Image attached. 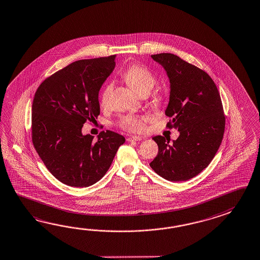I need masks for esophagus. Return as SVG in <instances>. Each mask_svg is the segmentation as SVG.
Instances as JSON below:
<instances>
[{
    "label": "esophagus",
    "mask_w": 260,
    "mask_h": 260,
    "mask_svg": "<svg viewBox=\"0 0 260 260\" xmlns=\"http://www.w3.org/2000/svg\"><path fill=\"white\" fill-rule=\"evenodd\" d=\"M141 140H142V137H139V136H131L127 139V142H138Z\"/></svg>",
    "instance_id": "obj_1"
}]
</instances>
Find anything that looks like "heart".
I'll use <instances>...</instances> for the list:
<instances>
[{"label":"heart","instance_id":"heart-1","mask_svg":"<svg viewBox=\"0 0 260 260\" xmlns=\"http://www.w3.org/2000/svg\"><path fill=\"white\" fill-rule=\"evenodd\" d=\"M123 78L131 87L137 92L144 94L147 93L156 83L155 75L149 70L139 64H132L122 74ZM113 90V83H107L104 87L100 102L103 106H106L109 103L110 96ZM162 101V95L156 93L153 97V104L158 106ZM144 118L134 115H126L122 116L119 120V126L131 132L140 133L144 129Z\"/></svg>","mask_w":260,"mask_h":260}]
</instances>
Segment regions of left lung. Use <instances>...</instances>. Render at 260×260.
Here are the masks:
<instances>
[{
	"label": "left lung",
	"instance_id": "1",
	"mask_svg": "<svg viewBox=\"0 0 260 260\" xmlns=\"http://www.w3.org/2000/svg\"><path fill=\"white\" fill-rule=\"evenodd\" d=\"M163 66L170 84L165 115L167 127L179 131L178 138L155 136L158 153L150 167L164 179H191L207 167L219 148L225 132V115L219 91L206 72L171 53L152 55Z\"/></svg>",
	"mask_w": 260,
	"mask_h": 260
}]
</instances>
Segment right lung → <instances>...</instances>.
Masks as SVG:
<instances>
[{"label":"right lung","instance_id":"1","mask_svg":"<svg viewBox=\"0 0 260 260\" xmlns=\"http://www.w3.org/2000/svg\"><path fill=\"white\" fill-rule=\"evenodd\" d=\"M116 55L80 59L42 82L31 108V139L47 170L61 183L87 187L102 179L125 138L106 131L98 140L82 134L100 115L99 91L116 66Z\"/></svg>","mask_w":260,"mask_h":260}]
</instances>
